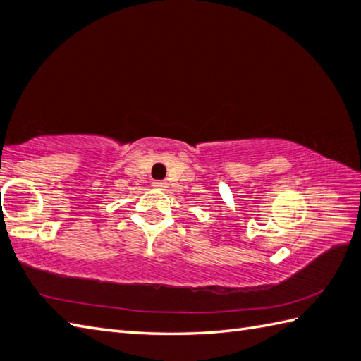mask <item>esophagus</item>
Instances as JSON below:
<instances>
[{"mask_svg": "<svg viewBox=\"0 0 361 361\" xmlns=\"http://www.w3.org/2000/svg\"><path fill=\"white\" fill-rule=\"evenodd\" d=\"M153 188L159 189V191H164L167 188V181H153Z\"/></svg>", "mask_w": 361, "mask_h": 361, "instance_id": "obj_1", "label": "esophagus"}]
</instances>
